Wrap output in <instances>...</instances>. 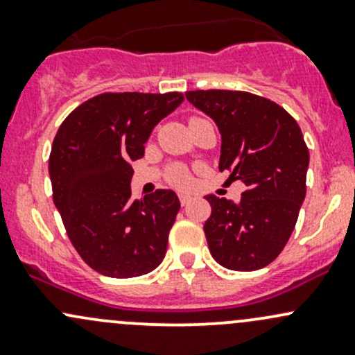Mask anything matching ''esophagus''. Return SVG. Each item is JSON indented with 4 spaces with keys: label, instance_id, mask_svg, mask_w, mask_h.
Returning a JSON list of instances; mask_svg holds the SVG:
<instances>
[{
    "label": "esophagus",
    "instance_id": "1",
    "mask_svg": "<svg viewBox=\"0 0 355 355\" xmlns=\"http://www.w3.org/2000/svg\"><path fill=\"white\" fill-rule=\"evenodd\" d=\"M178 199H180V204H182V206H185V204L191 202V200H192V196L185 194V192H180V194H178Z\"/></svg>",
    "mask_w": 355,
    "mask_h": 355
}]
</instances>
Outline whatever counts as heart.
<instances>
[{
	"instance_id": "heart-1",
	"label": "heart",
	"mask_w": 355,
	"mask_h": 355,
	"mask_svg": "<svg viewBox=\"0 0 355 355\" xmlns=\"http://www.w3.org/2000/svg\"><path fill=\"white\" fill-rule=\"evenodd\" d=\"M168 180H170L171 184L178 185V187H187V185L191 184L192 178L187 168L177 164V166H171L170 171H168Z\"/></svg>"
}]
</instances>
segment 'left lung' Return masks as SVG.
Returning <instances> with one entry per match:
<instances>
[{
  "label": "left lung",
  "instance_id": "8db88e82",
  "mask_svg": "<svg viewBox=\"0 0 355 355\" xmlns=\"http://www.w3.org/2000/svg\"><path fill=\"white\" fill-rule=\"evenodd\" d=\"M185 96L220 130V170L247 185L239 202L206 196L211 256L228 270H261L284 250L306 198L309 151L300 127L277 103L250 92L213 89Z\"/></svg>",
  "mask_w": 355,
  "mask_h": 355
}]
</instances>
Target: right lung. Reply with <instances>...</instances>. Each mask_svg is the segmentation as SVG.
Masks as SVG:
<instances>
[{
  "mask_svg": "<svg viewBox=\"0 0 355 355\" xmlns=\"http://www.w3.org/2000/svg\"><path fill=\"white\" fill-rule=\"evenodd\" d=\"M182 101V92H105L71 111L56 132L53 200L75 250L105 277H141L166 254L180 200L166 189L132 199L130 163Z\"/></svg>",
  "mask_w": 355,
  "mask_h": 355,
  "instance_id": "obj_1",
  "label": "right lung"
}]
</instances>
